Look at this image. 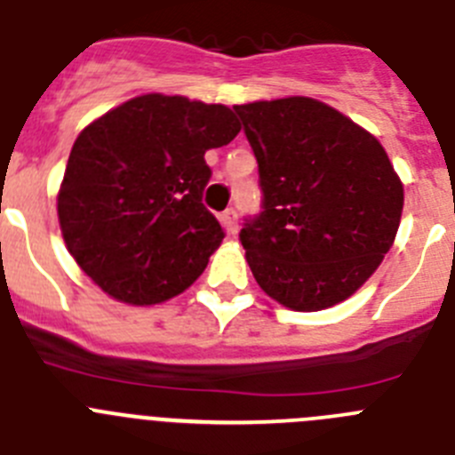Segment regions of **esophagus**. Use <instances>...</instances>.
<instances>
[{
	"instance_id": "esophagus-1",
	"label": "esophagus",
	"mask_w": 455,
	"mask_h": 455,
	"mask_svg": "<svg viewBox=\"0 0 455 455\" xmlns=\"http://www.w3.org/2000/svg\"><path fill=\"white\" fill-rule=\"evenodd\" d=\"M222 222H224V227H227V231L231 233V235H235L237 233V211L235 208H227V211L222 212Z\"/></svg>"
}]
</instances>
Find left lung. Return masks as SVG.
Returning a JSON list of instances; mask_svg holds the SVG:
<instances>
[{
  "label": "left lung",
  "mask_w": 455,
  "mask_h": 455,
  "mask_svg": "<svg viewBox=\"0 0 455 455\" xmlns=\"http://www.w3.org/2000/svg\"><path fill=\"white\" fill-rule=\"evenodd\" d=\"M258 161L263 211L240 243L253 278L299 313L345 301L395 243L403 186L371 133L310 97L233 106Z\"/></svg>",
  "instance_id": "left-lung-1"
}]
</instances>
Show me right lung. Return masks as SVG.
<instances>
[{
    "label": "right lung",
    "instance_id": "right-lung-1",
    "mask_svg": "<svg viewBox=\"0 0 455 455\" xmlns=\"http://www.w3.org/2000/svg\"><path fill=\"white\" fill-rule=\"evenodd\" d=\"M240 133L222 104L142 95L85 126L59 192L68 251L106 294L161 304L192 285L222 244L224 228L202 204L208 149Z\"/></svg>",
    "mask_w": 455,
    "mask_h": 455
}]
</instances>
